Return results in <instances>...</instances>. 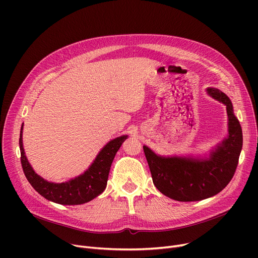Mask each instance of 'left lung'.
<instances>
[{
	"label": "left lung",
	"mask_w": 258,
	"mask_h": 258,
	"mask_svg": "<svg viewBox=\"0 0 258 258\" xmlns=\"http://www.w3.org/2000/svg\"><path fill=\"white\" fill-rule=\"evenodd\" d=\"M208 94L227 108L228 137L209 158L161 157L143 146L155 186L164 196L180 202H194L221 192L233 178L242 147V132L226 94L208 88Z\"/></svg>",
	"instance_id": "1"
}]
</instances>
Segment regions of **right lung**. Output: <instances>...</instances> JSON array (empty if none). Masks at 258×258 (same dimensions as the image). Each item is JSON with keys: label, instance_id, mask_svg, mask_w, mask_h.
<instances>
[{"label": "right lung", "instance_id": "1", "mask_svg": "<svg viewBox=\"0 0 258 258\" xmlns=\"http://www.w3.org/2000/svg\"><path fill=\"white\" fill-rule=\"evenodd\" d=\"M22 136L23 125L20 134V151L21 163L27 180L40 196L60 205L85 204L102 194L106 187L112 162L127 138V136H121L108 142L83 174L68 182L52 183L39 177L29 164L25 156Z\"/></svg>", "mask_w": 258, "mask_h": 258}]
</instances>
